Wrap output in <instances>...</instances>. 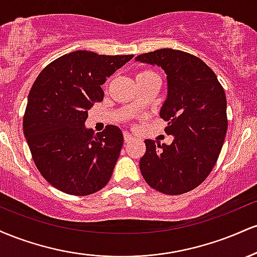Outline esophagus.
Masks as SVG:
<instances>
[{"mask_svg": "<svg viewBox=\"0 0 257 257\" xmlns=\"http://www.w3.org/2000/svg\"><path fill=\"white\" fill-rule=\"evenodd\" d=\"M123 137H124V143H129V141L133 140V137L131 134H128V133H124V134H123Z\"/></svg>", "mask_w": 257, "mask_h": 257, "instance_id": "obj_1", "label": "esophagus"}]
</instances>
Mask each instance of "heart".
<instances>
[{"mask_svg": "<svg viewBox=\"0 0 257 257\" xmlns=\"http://www.w3.org/2000/svg\"><path fill=\"white\" fill-rule=\"evenodd\" d=\"M151 77H158V75L156 72L151 71V70H144V71H140L137 75V81H140V79H146ZM135 107V105H134Z\"/></svg>", "mask_w": 257, "mask_h": 257, "instance_id": "1", "label": "heart"}]
</instances>
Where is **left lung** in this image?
I'll return each instance as SVG.
<instances>
[{
    "label": "left lung",
    "instance_id": "1",
    "mask_svg": "<svg viewBox=\"0 0 257 257\" xmlns=\"http://www.w3.org/2000/svg\"><path fill=\"white\" fill-rule=\"evenodd\" d=\"M135 60L157 65L167 73L168 96L159 116L168 123L164 132L173 135L170 145L145 140L141 174L162 193L192 191L213 170L225 141V90L213 70L190 53L163 48Z\"/></svg>",
    "mask_w": 257,
    "mask_h": 257
}]
</instances>
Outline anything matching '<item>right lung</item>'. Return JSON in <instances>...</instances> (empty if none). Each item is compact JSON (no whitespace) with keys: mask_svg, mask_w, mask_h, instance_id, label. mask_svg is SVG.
Instances as JSON below:
<instances>
[{"mask_svg":"<svg viewBox=\"0 0 257 257\" xmlns=\"http://www.w3.org/2000/svg\"><path fill=\"white\" fill-rule=\"evenodd\" d=\"M133 57L71 52L47 65L32 84L24 135L38 172L61 192L88 196L110 181L122 132L106 125L95 135L84 123L94 102L104 99L101 85Z\"/></svg>","mask_w":257,"mask_h":257,"instance_id":"1","label":"right lung"}]
</instances>
